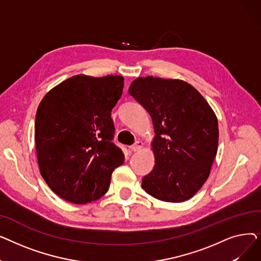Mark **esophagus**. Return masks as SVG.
I'll list each match as a JSON object with an SVG mask.
<instances>
[{"label": "esophagus", "instance_id": "34e87169", "mask_svg": "<svg viewBox=\"0 0 261 261\" xmlns=\"http://www.w3.org/2000/svg\"><path fill=\"white\" fill-rule=\"evenodd\" d=\"M143 146H144V143L141 141H138V142H135V144L133 146H131V149L134 152H138V151H141Z\"/></svg>", "mask_w": 261, "mask_h": 261}]
</instances>
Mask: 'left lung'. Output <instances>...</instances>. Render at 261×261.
<instances>
[{
	"label": "left lung",
	"mask_w": 261,
	"mask_h": 261,
	"mask_svg": "<svg viewBox=\"0 0 261 261\" xmlns=\"http://www.w3.org/2000/svg\"><path fill=\"white\" fill-rule=\"evenodd\" d=\"M129 93L152 118L155 165L142 187L153 198L180 203L193 198L210 176L219 128L212 107L197 89L180 79L140 77Z\"/></svg>",
	"instance_id": "1"
}]
</instances>
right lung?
Segmentation results:
<instances>
[{
  "label": "right lung",
  "instance_id": "right-lung-1",
  "mask_svg": "<svg viewBox=\"0 0 261 261\" xmlns=\"http://www.w3.org/2000/svg\"><path fill=\"white\" fill-rule=\"evenodd\" d=\"M123 77L76 75L54 87L41 100L35 120L40 173L61 199L86 204L109 190L125 155L112 142L111 111Z\"/></svg>",
  "mask_w": 261,
  "mask_h": 261
}]
</instances>
